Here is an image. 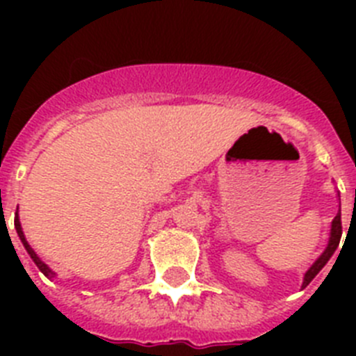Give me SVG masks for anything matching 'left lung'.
<instances>
[{"instance_id": "8db88e82", "label": "left lung", "mask_w": 356, "mask_h": 356, "mask_svg": "<svg viewBox=\"0 0 356 356\" xmlns=\"http://www.w3.org/2000/svg\"><path fill=\"white\" fill-rule=\"evenodd\" d=\"M341 237H342V222H341V210L337 212V216H335V219L332 221V228H330V238H328V246H326V250L323 251V254H321L319 259L316 260V262L312 264V267L308 269L307 273H305L303 276V287H307L310 282H312L314 278L317 276V273L323 269V267L328 264V260L332 259V254L335 253V250L339 248V242H341Z\"/></svg>"}]
</instances>
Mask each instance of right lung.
<instances>
[{
    "label": "right lung",
    "instance_id": "1",
    "mask_svg": "<svg viewBox=\"0 0 356 356\" xmlns=\"http://www.w3.org/2000/svg\"><path fill=\"white\" fill-rule=\"evenodd\" d=\"M14 226H15V232H17V235H19V238H21V242H23V246H24V250L28 251V254H30L31 257V260H33V262H35V266L39 267L40 269V273H42L44 276H48L49 280L51 278H55V273L51 271V269H49L48 266H46V264L42 262V260L39 259V257H37V253L33 250H31L30 248V244H28V241L26 238H24V234H23V228H21V222H19V216H17V212H15V219H14Z\"/></svg>",
    "mask_w": 356,
    "mask_h": 356
}]
</instances>
